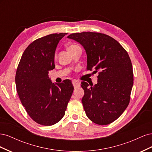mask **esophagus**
<instances>
[{"label":"esophagus","instance_id":"1","mask_svg":"<svg viewBox=\"0 0 152 152\" xmlns=\"http://www.w3.org/2000/svg\"><path fill=\"white\" fill-rule=\"evenodd\" d=\"M72 84L74 87V88H77V87H79L80 85V82L79 80H72Z\"/></svg>","mask_w":152,"mask_h":152}]
</instances>
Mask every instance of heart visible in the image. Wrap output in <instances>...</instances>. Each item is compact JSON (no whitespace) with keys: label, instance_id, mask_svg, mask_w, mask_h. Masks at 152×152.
<instances>
[{"label":"heart","instance_id":"1","mask_svg":"<svg viewBox=\"0 0 152 152\" xmlns=\"http://www.w3.org/2000/svg\"><path fill=\"white\" fill-rule=\"evenodd\" d=\"M78 46H79V45H75V44H71V45H69V46L68 47V50H69L73 49H74V48L78 47Z\"/></svg>","mask_w":152,"mask_h":152}]
</instances>
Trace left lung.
I'll return each instance as SVG.
<instances>
[{
  "label": "left lung",
  "mask_w": 152,
  "mask_h": 152,
  "mask_svg": "<svg viewBox=\"0 0 152 152\" xmlns=\"http://www.w3.org/2000/svg\"><path fill=\"white\" fill-rule=\"evenodd\" d=\"M67 37L86 50L87 70L99 71L98 83L81 82L82 99L86 115L99 125H107L120 117L130 102L133 71L127 52L116 40L104 34L84 31Z\"/></svg>",
  "instance_id": "1"
}]
</instances>
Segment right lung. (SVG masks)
<instances>
[{"instance_id": "1", "label": "right lung", "mask_w": 152, "mask_h": 152, "mask_svg": "<svg viewBox=\"0 0 152 152\" xmlns=\"http://www.w3.org/2000/svg\"><path fill=\"white\" fill-rule=\"evenodd\" d=\"M66 34H53L34 40L25 50L17 68L15 82L21 102L40 125L52 126L60 121L73 93L70 80L56 86L48 75L55 68L57 45Z\"/></svg>"}]
</instances>
